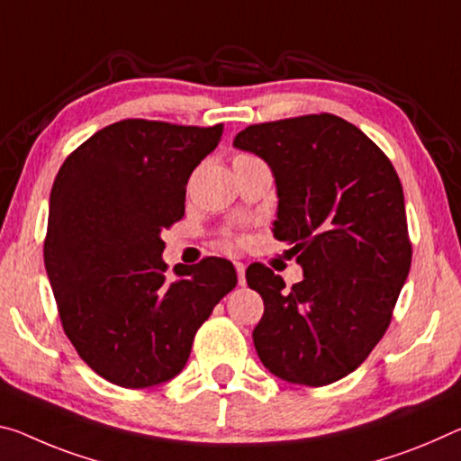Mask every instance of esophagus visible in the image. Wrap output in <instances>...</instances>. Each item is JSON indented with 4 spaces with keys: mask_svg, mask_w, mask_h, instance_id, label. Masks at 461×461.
Returning a JSON list of instances; mask_svg holds the SVG:
<instances>
[{
    "mask_svg": "<svg viewBox=\"0 0 461 461\" xmlns=\"http://www.w3.org/2000/svg\"><path fill=\"white\" fill-rule=\"evenodd\" d=\"M236 273H238V283L246 285V267L244 262H236Z\"/></svg>",
    "mask_w": 461,
    "mask_h": 461,
    "instance_id": "1",
    "label": "esophagus"
}]
</instances>
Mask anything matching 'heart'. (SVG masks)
<instances>
[{
    "label": "heart",
    "mask_w": 461,
    "mask_h": 461,
    "mask_svg": "<svg viewBox=\"0 0 461 461\" xmlns=\"http://www.w3.org/2000/svg\"><path fill=\"white\" fill-rule=\"evenodd\" d=\"M250 159H257V158L248 156V153H240V156L233 158V164H238V162H250ZM228 242H230V244H240V242H242V240H240V238H230Z\"/></svg>",
    "instance_id": "b5f03b06"
}]
</instances>
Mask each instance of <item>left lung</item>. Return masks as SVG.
<instances>
[{"label": "left lung", "mask_w": 461, "mask_h": 461, "mask_svg": "<svg viewBox=\"0 0 461 461\" xmlns=\"http://www.w3.org/2000/svg\"><path fill=\"white\" fill-rule=\"evenodd\" d=\"M233 145L273 170V233L303 268L291 289L265 265L246 270L265 302L252 332L260 361L291 384L339 382L382 340L411 270L398 174L361 129L328 113L250 125Z\"/></svg>", "instance_id": "obj_1"}]
</instances>
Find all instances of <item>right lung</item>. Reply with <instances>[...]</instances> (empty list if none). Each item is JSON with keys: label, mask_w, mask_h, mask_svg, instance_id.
I'll return each instance as SVG.
<instances>
[{"label": "right lung", "mask_w": 461, "mask_h": 461, "mask_svg": "<svg viewBox=\"0 0 461 461\" xmlns=\"http://www.w3.org/2000/svg\"><path fill=\"white\" fill-rule=\"evenodd\" d=\"M221 133L119 121L79 145L53 182L45 267L63 330L121 388L178 375L196 330L238 283L231 262L215 257L167 276L159 238L185 215L186 182Z\"/></svg>", "instance_id": "obj_1"}]
</instances>
